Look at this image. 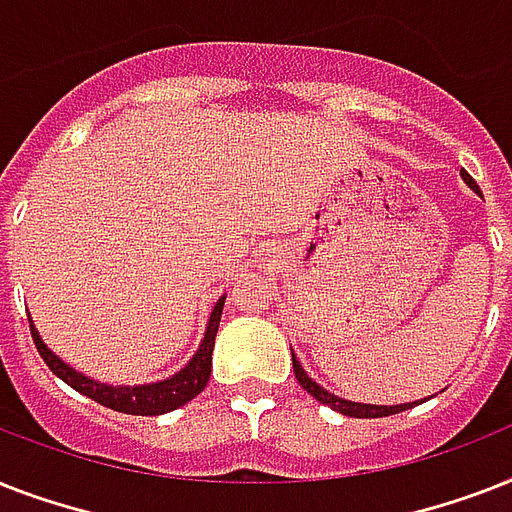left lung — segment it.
<instances>
[{
	"instance_id": "8db88e82",
	"label": "left lung",
	"mask_w": 512,
	"mask_h": 512,
	"mask_svg": "<svg viewBox=\"0 0 512 512\" xmlns=\"http://www.w3.org/2000/svg\"><path fill=\"white\" fill-rule=\"evenodd\" d=\"M462 180H465V183H468L470 188H473V191L481 193V191H478L476 180H473V177H470L465 170H462ZM292 369H295L297 382H300V385H303V388L308 390V393H311L313 398H316V401H321V404L332 406L335 412L345 414V417H390V414L404 412V409H412V406L417 404V401H414V404L374 406V404H356V401H345V398H337L335 393H329V390L321 388L319 382H313L311 377H308V374L303 372V366H300V361H297V358H295V353H292Z\"/></svg>"
}]
</instances>
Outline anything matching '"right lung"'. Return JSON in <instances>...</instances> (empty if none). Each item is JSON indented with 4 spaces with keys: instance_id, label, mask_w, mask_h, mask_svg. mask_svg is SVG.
<instances>
[{
    "instance_id": "obj_1",
    "label": "right lung",
    "mask_w": 512,
    "mask_h": 512,
    "mask_svg": "<svg viewBox=\"0 0 512 512\" xmlns=\"http://www.w3.org/2000/svg\"><path fill=\"white\" fill-rule=\"evenodd\" d=\"M225 297H220L215 305V311L209 316L207 335L201 340L196 356L185 364V369H180L177 374H172L170 380L154 382V385H138V388H114V385H100V382L87 380L84 374L74 372L71 366L63 364L55 353H52L47 345L42 342L39 332L31 324V337H34V345L39 350V356L44 358V364L50 366L52 374H58L60 380L71 385L74 390H79L82 396L98 401V404L114 409V412L124 414H140V417H154V414L172 412L177 406L188 404L193 396H199L204 385L209 382V374H212V348H215V335L217 324H220V313H223Z\"/></svg>"
}]
</instances>
